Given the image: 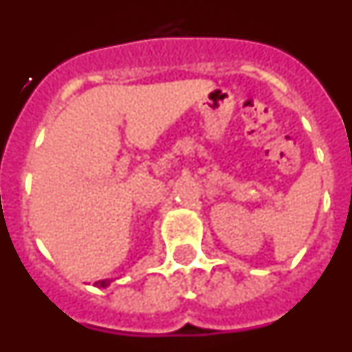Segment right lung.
I'll use <instances>...</instances> for the list:
<instances>
[{
    "mask_svg": "<svg viewBox=\"0 0 352 352\" xmlns=\"http://www.w3.org/2000/svg\"><path fill=\"white\" fill-rule=\"evenodd\" d=\"M109 284H111V280H102V282H95V285H98V287H107Z\"/></svg>",
    "mask_w": 352,
    "mask_h": 352,
    "instance_id": "1",
    "label": "right lung"
}]
</instances>
